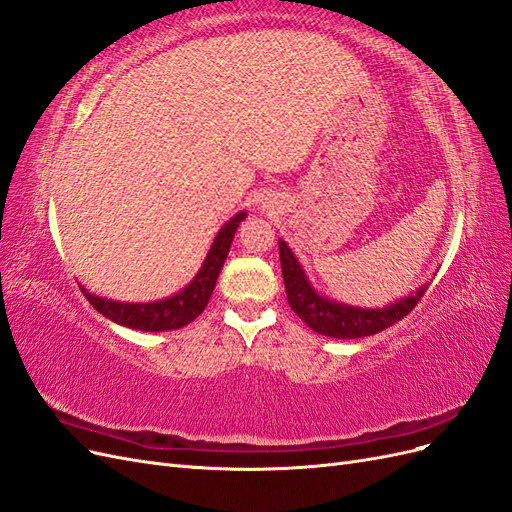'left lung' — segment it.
<instances>
[{"label":"left lung","mask_w":512,"mask_h":512,"mask_svg":"<svg viewBox=\"0 0 512 512\" xmlns=\"http://www.w3.org/2000/svg\"><path fill=\"white\" fill-rule=\"evenodd\" d=\"M277 243H280L282 275L290 307L309 329L327 337L356 339L389 329L391 324L412 312L414 305L421 301L429 286H418L416 292H410L408 297L397 299L395 303L384 307H356L339 303L335 299L324 297V294L314 288L305 269L301 267V262L292 254L286 241L280 239Z\"/></svg>","instance_id":"obj_1"}]
</instances>
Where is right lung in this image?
I'll return each mask as SVG.
<instances>
[{
	"label": "right lung",
	"instance_id": "obj_1",
	"mask_svg": "<svg viewBox=\"0 0 512 512\" xmlns=\"http://www.w3.org/2000/svg\"><path fill=\"white\" fill-rule=\"evenodd\" d=\"M247 218V211H239L235 218H230L215 235L207 258L203 265H200L194 280L181 288L179 292L170 294V297L162 301H151V303H121L113 299H102L98 294H91L87 288L81 286L87 301L94 305V309L108 320H113L121 327L136 329V331H173L181 329L185 324H190L200 312L207 307L215 282H218V275L224 267V260L230 252V243L235 239V232L239 224Z\"/></svg>",
	"mask_w": 512,
	"mask_h": 512
}]
</instances>
